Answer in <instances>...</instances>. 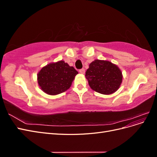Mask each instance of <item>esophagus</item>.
Here are the masks:
<instances>
[{"instance_id":"34e87169","label":"esophagus","mask_w":157,"mask_h":157,"mask_svg":"<svg viewBox=\"0 0 157 157\" xmlns=\"http://www.w3.org/2000/svg\"><path fill=\"white\" fill-rule=\"evenodd\" d=\"M79 72L81 73V74H84V73H85V69H80L79 70Z\"/></svg>"}]
</instances>
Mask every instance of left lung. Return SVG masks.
Segmentation results:
<instances>
[{
	"mask_svg": "<svg viewBox=\"0 0 157 157\" xmlns=\"http://www.w3.org/2000/svg\"><path fill=\"white\" fill-rule=\"evenodd\" d=\"M85 77L93 90L109 95L119 88L122 80L121 69L109 61L96 59L89 65Z\"/></svg>",
	"mask_w": 157,
	"mask_h": 157,
	"instance_id": "1",
	"label": "left lung"
}]
</instances>
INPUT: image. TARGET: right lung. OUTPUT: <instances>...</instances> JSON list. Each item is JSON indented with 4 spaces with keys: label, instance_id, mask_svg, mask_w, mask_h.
<instances>
[{
    "label": "right lung",
    "instance_id": "add662e5",
    "mask_svg": "<svg viewBox=\"0 0 157 157\" xmlns=\"http://www.w3.org/2000/svg\"><path fill=\"white\" fill-rule=\"evenodd\" d=\"M78 73L73 67H71L64 61L51 63L42 67L38 73V84L45 93L57 95L71 87Z\"/></svg>",
    "mask_w": 157,
    "mask_h": 157
}]
</instances>
